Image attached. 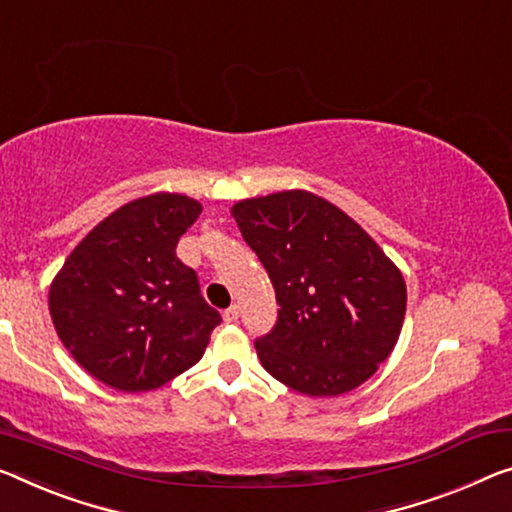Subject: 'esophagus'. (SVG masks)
<instances>
[{
	"instance_id": "obj_1",
	"label": "esophagus",
	"mask_w": 512,
	"mask_h": 512,
	"mask_svg": "<svg viewBox=\"0 0 512 512\" xmlns=\"http://www.w3.org/2000/svg\"><path fill=\"white\" fill-rule=\"evenodd\" d=\"M238 316H240V311H238V306H229V309L224 311V320L226 322H238Z\"/></svg>"
}]
</instances>
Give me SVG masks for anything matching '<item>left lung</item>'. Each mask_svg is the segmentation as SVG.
Instances as JSON below:
<instances>
[{
  "label": "left lung",
  "instance_id": "left-lung-1",
  "mask_svg": "<svg viewBox=\"0 0 512 512\" xmlns=\"http://www.w3.org/2000/svg\"><path fill=\"white\" fill-rule=\"evenodd\" d=\"M231 215L270 277L277 322L256 338L267 373L306 396L357 389L391 355L405 279L361 226L320 196L290 190Z\"/></svg>",
  "mask_w": 512,
  "mask_h": 512
}]
</instances>
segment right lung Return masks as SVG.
I'll return each instance as SVG.
<instances>
[{
    "label": "right lung",
    "instance_id": "right-lung-1",
    "mask_svg": "<svg viewBox=\"0 0 512 512\" xmlns=\"http://www.w3.org/2000/svg\"><path fill=\"white\" fill-rule=\"evenodd\" d=\"M201 215L183 194L125 203L66 258L50 288L54 329L84 371L119 391H151L203 357L222 316L176 256Z\"/></svg>",
    "mask_w": 512,
    "mask_h": 512
}]
</instances>
